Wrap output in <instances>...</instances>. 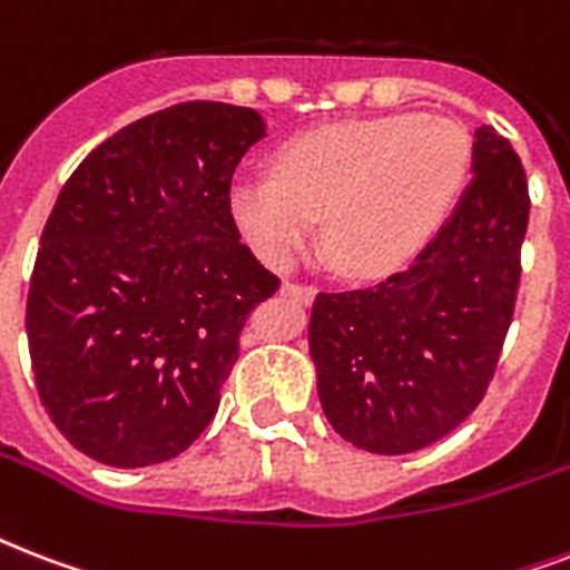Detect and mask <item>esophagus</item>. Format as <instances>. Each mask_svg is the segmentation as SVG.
Returning <instances> with one entry per match:
<instances>
[{
    "label": "esophagus",
    "mask_w": 570,
    "mask_h": 570,
    "mask_svg": "<svg viewBox=\"0 0 570 570\" xmlns=\"http://www.w3.org/2000/svg\"><path fill=\"white\" fill-rule=\"evenodd\" d=\"M281 295L293 298V302L311 304L316 298V286H304V284H284L281 286Z\"/></svg>",
    "instance_id": "esophagus-1"
}]
</instances>
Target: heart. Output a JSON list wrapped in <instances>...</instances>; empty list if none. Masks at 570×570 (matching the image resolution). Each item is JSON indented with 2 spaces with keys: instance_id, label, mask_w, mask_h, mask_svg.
I'll return each mask as SVG.
<instances>
[{
  "instance_id": "b5f03b06",
  "label": "heart",
  "mask_w": 570,
  "mask_h": 570,
  "mask_svg": "<svg viewBox=\"0 0 570 570\" xmlns=\"http://www.w3.org/2000/svg\"><path fill=\"white\" fill-rule=\"evenodd\" d=\"M470 138L434 115L316 129L281 147L272 171H242L227 206L254 254L286 266L325 218L331 259L379 275L423 248L468 180Z\"/></svg>"
}]
</instances>
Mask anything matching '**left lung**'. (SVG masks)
<instances>
[{
  "label": "left lung",
  "mask_w": 570,
  "mask_h": 570,
  "mask_svg": "<svg viewBox=\"0 0 570 570\" xmlns=\"http://www.w3.org/2000/svg\"><path fill=\"white\" fill-rule=\"evenodd\" d=\"M473 138V180L414 263L313 302L322 411L357 450L405 455L441 441L494 379L521 284L530 191L509 138L494 127Z\"/></svg>",
  "instance_id": "8db88e82"
}]
</instances>
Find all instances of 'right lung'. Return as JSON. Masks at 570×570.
<instances>
[{
	"label": "right lung",
	"mask_w": 570,
	"mask_h": 570,
	"mask_svg": "<svg viewBox=\"0 0 570 570\" xmlns=\"http://www.w3.org/2000/svg\"><path fill=\"white\" fill-rule=\"evenodd\" d=\"M259 111L180 102L85 156L40 236L26 334L40 402L109 468L180 455L218 411L242 325L277 281L227 206Z\"/></svg>",
	"instance_id": "obj_1"
}]
</instances>
